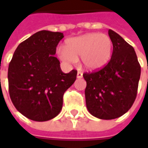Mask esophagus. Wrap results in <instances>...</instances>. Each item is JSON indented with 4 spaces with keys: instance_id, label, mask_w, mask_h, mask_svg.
<instances>
[{
    "instance_id": "34e87169",
    "label": "esophagus",
    "mask_w": 148,
    "mask_h": 148,
    "mask_svg": "<svg viewBox=\"0 0 148 148\" xmlns=\"http://www.w3.org/2000/svg\"><path fill=\"white\" fill-rule=\"evenodd\" d=\"M82 73H81V72H77V78H82Z\"/></svg>"
}]
</instances>
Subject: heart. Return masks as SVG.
Returning a JSON list of instances; mask_svg holds the SVG:
<instances>
[{
	"mask_svg": "<svg viewBox=\"0 0 148 148\" xmlns=\"http://www.w3.org/2000/svg\"><path fill=\"white\" fill-rule=\"evenodd\" d=\"M112 51L113 42L109 36L90 32L66 40L65 47L58 48L57 55L67 65L75 63L80 56L81 64L85 70L97 71L109 63Z\"/></svg>",
	"mask_w": 148,
	"mask_h": 148,
	"instance_id": "1",
	"label": "heart"
}]
</instances>
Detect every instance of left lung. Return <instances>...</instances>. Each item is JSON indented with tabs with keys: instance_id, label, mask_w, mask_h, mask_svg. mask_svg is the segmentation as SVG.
I'll list each match as a JSON object with an SVG mask.
<instances>
[{
	"instance_id": "obj_1",
	"label": "left lung",
	"mask_w": 148,
	"mask_h": 148,
	"mask_svg": "<svg viewBox=\"0 0 148 148\" xmlns=\"http://www.w3.org/2000/svg\"><path fill=\"white\" fill-rule=\"evenodd\" d=\"M109 36L113 42L111 60L99 71L83 74L87 109L102 120L120 117L130 109L141 73L133 47L114 31L109 29Z\"/></svg>"
}]
</instances>
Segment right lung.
Instances as JSON below:
<instances>
[{
  "mask_svg": "<svg viewBox=\"0 0 148 148\" xmlns=\"http://www.w3.org/2000/svg\"><path fill=\"white\" fill-rule=\"evenodd\" d=\"M62 32L39 31L19 44L8 66L9 95L16 109L30 120L47 121L61 111L65 91L77 71L65 74L56 57Z\"/></svg>",
  "mask_w": 148,
  "mask_h": 148,
  "instance_id": "right-lung-1",
  "label": "right lung"
}]
</instances>
